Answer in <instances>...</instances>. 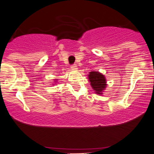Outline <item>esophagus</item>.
Listing matches in <instances>:
<instances>
[{"label":"esophagus","instance_id":"1","mask_svg":"<svg viewBox=\"0 0 154 154\" xmlns=\"http://www.w3.org/2000/svg\"><path fill=\"white\" fill-rule=\"evenodd\" d=\"M71 69L73 70V71H75V70H77V66H76V64L71 65Z\"/></svg>","mask_w":154,"mask_h":154}]
</instances>
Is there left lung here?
Wrapping results in <instances>:
<instances>
[{
    "label": "left lung",
    "mask_w": 154,
    "mask_h": 154,
    "mask_svg": "<svg viewBox=\"0 0 154 154\" xmlns=\"http://www.w3.org/2000/svg\"><path fill=\"white\" fill-rule=\"evenodd\" d=\"M88 79L91 87L97 94H103V91L107 86L106 79L104 75L98 71H91L88 75Z\"/></svg>",
    "instance_id": "1"
}]
</instances>
